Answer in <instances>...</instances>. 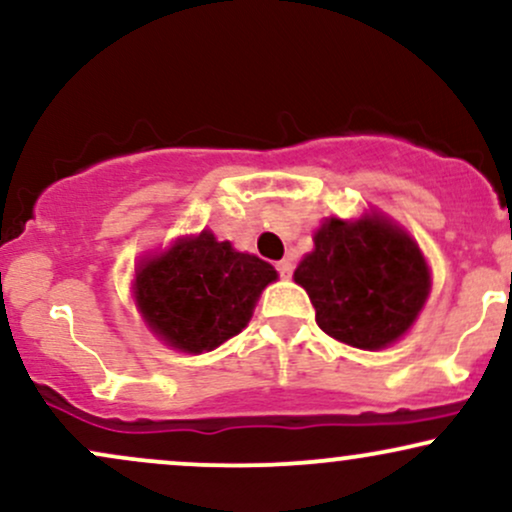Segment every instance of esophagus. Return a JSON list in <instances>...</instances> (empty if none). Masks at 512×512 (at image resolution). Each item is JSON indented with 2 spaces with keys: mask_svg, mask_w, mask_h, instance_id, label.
I'll return each mask as SVG.
<instances>
[{
  "mask_svg": "<svg viewBox=\"0 0 512 512\" xmlns=\"http://www.w3.org/2000/svg\"><path fill=\"white\" fill-rule=\"evenodd\" d=\"M276 272L284 276V279H289V276L293 274V260H291V257H286V260L276 262Z\"/></svg>",
  "mask_w": 512,
  "mask_h": 512,
  "instance_id": "1",
  "label": "esophagus"
}]
</instances>
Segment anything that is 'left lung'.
<instances>
[{"mask_svg":"<svg viewBox=\"0 0 512 512\" xmlns=\"http://www.w3.org/2000/svg\"><path fill=\"white\" fill-rule=\"evenodd\" d=\"M293 279L308 291L322 332L368 351L397 342L431 289L414 240L378 216L327 221Z\"/></svg>","mask_w":512,"mask_h":512,"instance_id":"1","label":"left lung"}]
</instances>
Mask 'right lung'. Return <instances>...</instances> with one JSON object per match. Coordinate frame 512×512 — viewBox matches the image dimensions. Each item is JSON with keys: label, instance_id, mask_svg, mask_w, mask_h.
Wrapping results in <instances>:
<instances>
[{"label": "right lung", "instance_id": "obj_1", "mask_svg": "<svg viewBox=\"0 0 512 512\" xmlns=\"http://www.w3.org/2000/svg\"><path fill=\"white\" fill-rule=\"evenodd\" d=\"M274 279L272 264L202 231L146 260L137 272L134 296L163 342L202 354L248 325L257 296Z\"/></svg>", "mask_w": 512, "mask_h": 512}]
</instances>
